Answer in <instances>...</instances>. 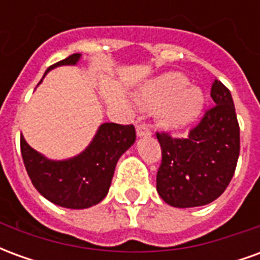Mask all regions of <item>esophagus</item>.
<instances>
[{
	"mask_svg": "<svg viewBox=\"0 0 260 260\" xmlns=\"http://www.w3.org/2000/svg\"><path fill=\"white\" fill-rule=\"evenodd\" d=\"M150 134H152V131H150V125L149 124H139L138 126H136V135L139 136H150Z\"/></svg>",
	"mask_w": 260,
	"mask_h": 260,
	"instance_id": "1",
	"label": "esophagus"
}]
</instances>
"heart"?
I'll return each instance as SVG.
<instances>
[{
  "instance_id": "1",
  "label": "heart",
  "mask_w": 260,
  "mask_h": 260,
  "mask_svg": "<svg viewBox=\"0 0 260 260\" xmlns=\"http://www.w3.org/2000/svg\"><path fill=\"white\" fill-rule=\"evenodd\" d=\"M138 103L143 108L158 107V122L166 129H180L193 122L205 104L203 91L189 85L182 74L169 72L149 82L139 93Z\"/></svg>"
}]
</instances>
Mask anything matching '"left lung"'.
Listing matches in <instances>:
<instances>
[{"instance_id":"left-lung-1","label":"left lung","mask_w":260,"mask_h":260,"mask_svg":"<svg viewBox=\"0 0 260 260\" xmlns=\"http://www.w3.org/2000/svg\"><path fill=\"white\" fill-rule=\"evenodd\" d=\"M209 108L186 138L157 132L161 164L156 186L166 203L196 207L216 201L229 186L240 156V125L231 93L220 80L210 91Z\"/></svg>"}]
</instances>
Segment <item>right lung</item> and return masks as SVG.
<instances>
[{
	"label": "right lung",
	"mask_w": 260,
	"mask_h": 260,
	"mask_svg": "<svg viewBox=\"0 0 260 260\" xmlns=\"http://www.w3.org/2000/svg\"><path fill=\"white\" fill-rule=\"evenodd\" d=\"M80 54L51 65H75ZM136 139L134 125L106 122L83 152L68 160H48L26 143L20 135V152L26 171L37 191L54 205L86 209L97 205L108 193L118 158Z\"/></svg>",
	"instance_id": "right-lung-1"
}]
</instances>
